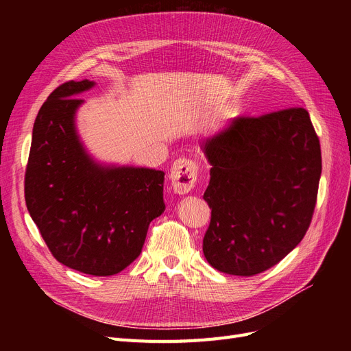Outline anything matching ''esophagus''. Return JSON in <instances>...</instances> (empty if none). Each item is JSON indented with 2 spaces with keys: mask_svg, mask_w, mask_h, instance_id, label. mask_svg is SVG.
I'll list each match as a JSON object with an SVG mask.
<instances>
[{
  "mask_svg": "<svg viewBox=\"0 0 351 351\" xmlns=\"http://www.w3.org/2000/svg\"><path fill=\"white\" fill-rule=\"evenodd\" d=\"M199 167L196 161L187 158H180L171 167V182L173 189L177 193H189L196 184Z\"/></svg>",
  "mask_w": 351,
  "mask_h": 351,
  "instance_id": "1",
  "label": "esophagus"
}]
</instances>
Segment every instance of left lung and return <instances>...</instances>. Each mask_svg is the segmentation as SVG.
<instances>
[{"label":"left lung","mask_w":351,"mask_h":351,"mask_svg":"<svg viewBox=\"0 0 351 351\" xmlns=\"http://www.w3.org/2000/svg\"><path fill=\"white\" fill-rule=\"evenodd\" d=\"M200 147L210 164L206 261L239 277L267 271L302 241L312 221L322 159L309 112L293 107L237 117Z\"/></svg>","instance_id":"left-lung-1"}]
</instances>
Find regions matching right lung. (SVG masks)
<instances>
[{"label": "right lung", "instance_id": "obj_1", "mask_svg": "<svg viewBox=\"0 0 351 351\" xmlns=\"http://www.w3.org/2000/svg\"><path fill=\"white\" fill-rule=\"evenodd\" d=\"M95 82L62 83L42 105L25 177L29 214L54 258L95 277L139 256L151 221L165 210L164 171L104 164L80 141L77 95Z\"/></svg>", "mask_w": 351, "mask_h": 351}]
</instances>
